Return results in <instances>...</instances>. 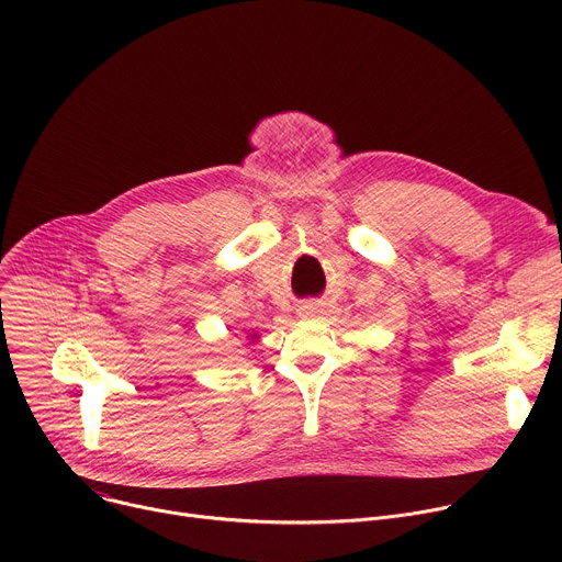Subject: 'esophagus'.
<instances>
[{
	"mask_svg": "<svg viewBox=\"0 0 562 562\" xmlns=\"http://www.w3.org/2000/svg\"><path fill=\"white\" fill-rule=\"evenodd\" d=\"M297 311H300V315H313L315 313V304L313 302H304Z\"/></svg>",
	"mask_w": 562,
	"mask_h": 562,
	"instance_id": "1",
	"label": "esophagus"
}]
</instances>
